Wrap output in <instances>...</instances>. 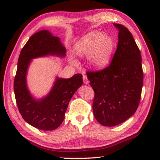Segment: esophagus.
Returning <instances> with one entry per match:
<instances>
[{"mask_svg":"<svg viewBox=\"0 0 160 160\" xmlns=\"http://www.w3.org/2000/svg\"><path fill=\"white\" fill-rule=\"evenodd\" d=\"M82 79H83V82L85 84H88L89 83V80L88 79V78H87V75L85 74L82 75Z\"/></svg>","mask_w":160,"mask_h":160,"instance_id":"34e87169","label":"esophagus"}]
</instances>
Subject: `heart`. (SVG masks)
Returning <instances> with one entry per match:
<instances>
[{
	"instance_id": "obj_1",
	"label": "heart",
	"mask_w": 160,
	"mask_h": 160,
	"mask_svg": "<svg viewBox=\"0 0 160 160\" xmlns=\"http://www.w3.org/2000/svg\"><path fill=\"white\" fill-rule=\"evenodd\" d=\"M113 50L111 37L99 32H91L82 37L74 46L75 53L80 57L89 56V62L94 68H102L109 63ZM77 64L76 59L70 58Z\"/></svg>"
}]
</instances>
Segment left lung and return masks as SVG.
<instances>
[{
  "label": "left lung",
  "instance_id": "8db88e82",
  "mask_svg": "<svg viewBox=\"0 0 160 160\" xmlns=\"http://www.w3.org/2000/svg\"><path fill=\"white\" fill-rule=\"evenodd\" d=\"M116 50L109 66L87 71L94 92L92 109L98 122L114 126L134 114L138 107L143 83L142 58L132 34L120 24Z\"/></svg>",
  "mask_w": 160,
  "mask_h": 160
}]
</instances>
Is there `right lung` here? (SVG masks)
<instances>
[{
	"label": "right lung",
	"instance_id": "right-lung-1",
	"mask_svg": "<svg viewBox=\"0 0 160 160\" xmlns=\"http://www.w3.org/2000/svg\"><path fill=\"white\" fill-rule=\"evenodd\" d=\"M66 49L58 37L42 30L29 38L19 56L14 92L19 112L27 123L42 131H53L63 123L69 102L82 85V75L68 79L56 78L48 95L36 99L27 87V72L32 59L48 55L66 56Z\"/></svg>",
	"mask_w": 160,
	"mask_h": 160
}]
</instances>
